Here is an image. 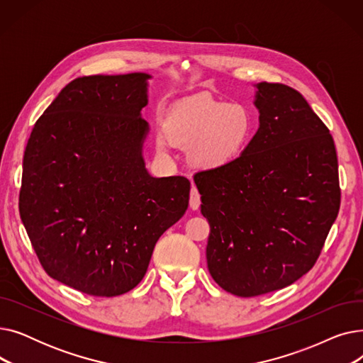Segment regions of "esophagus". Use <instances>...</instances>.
Instances as JSON below:
<instances>
[{"label":"esophagus","instance_id":"34e87169","mask_svg":"<svg viewBox=\"0 0 363 363\" xmlns=\"http://www.w3.org/2000/svg\"><path fill=\"white\" fill-rule=\"evenodd\" d=\"M200 204H201L200 194L197 191V188L193 185L191 186V193H189V207H191L193 211H197V208L200 207Z\"/></svg>","mask_w":363,"mask_h":363}]
</instances>
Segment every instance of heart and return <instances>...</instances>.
Masks as SVG:
<instances>
[{"label": "heart", "mask_w": 363, "mask_h": 363, "mask_svg": "<svg viewBox=\"0 0 363 363\" xmlns=\"http://www.w3.org/2000/svg\"><path fill=\"white\" fill-rule=\"evenodd\" d=\"M163 132L170 144L189 148V160L196 167L218 170L241 157L252 141L255 122L241 104L196 95L172 107ZM164 138H159V150H164Z\"/></svg>", "instance_id": "heart-1"}]
</instances>
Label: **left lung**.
Returning <instances> with one entry per match:
<instances>
[{
    "label": "left lung",
    "mask_w": 363,
    "mask_h": 363,
    "mask_svg": "<svg viewBox=\"0 0 363 363\" xmlns=\"http://www.w3.org/2000/svg\"><path fill=\"white\" fill-rule=\"evenodd\" d=\"M256 89L259 129L249 147L230 166L194 177L211 225L208 272L238 297L281 290L308 274L340 208L330 129L291 86Z\"/></svg>",
    "instance_id": "left-lung-1"
}]
</instances>
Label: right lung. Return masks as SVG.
I'll use <instances>...</instances> for the list:
<instances>
[{"label":"right lung","instance_id":"1","mask_svg":"<svg viewBox=\"0 0 363 363\" xmlns=\"http://www.w3.org/2000/svg\"><path fill=\"white\" fill-rule=\"evenodd\" d=\"M147 73L67 84L36 121L18 212L44 271L81 293L121 296L144 278L162 234L185 213L189 181L144 163Z\"/></svg>","mask_w":363,"mask_h":363}]
</instances>
